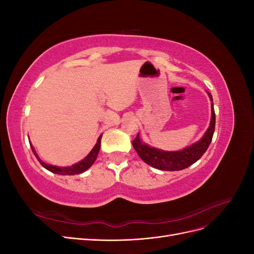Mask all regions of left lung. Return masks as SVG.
<instances>
[{
	"mask_svg": "<svg viewBox=\"0 0 254 254\" xmlns=\"http://www.w3.org/2000/svg\"><path fill=\"white\" fill-rule=\"evenodd\" d=\"M211 103V121L210 126L206 129L201 139L190 146L176 151H166L156 147H151L148 144L142 142L140 134L137 133L135 139L132 141V146L137 152L139 157L148 165L158 168L161 171H181L194 164L202 157L212 141L215 130V112L213 105V97L207 92Z\"/></svg>",
	"mask_w": 254,
	"mask_h": 254,
	"instance_id": "1",
	"label": "left lung"
}]
</instances>
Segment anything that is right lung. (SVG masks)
Returning <instances> with one entry per match:
<instances>
[{
  "label": "right lung",
  "mask_w": 254,
  "mask_h": 254,
  "mask_svg": "<svg viewBox=\"0 0 254 254\" xmlns=\"http://www.w3.org/2000/svg\"><path fill=\"white\" fill-rule=\"evenodd\" d=\"M102 135L101 134L98 136L97 139V142L96 144L94 145V147L92 148V150L89 152V155L83 158L81 161H79V162L75 163L71 166H56V165H52V164H48L43 162V161L39 158V156L37 155V152L34 148V146L32 145V143L29 142L30 144V147H32V150L34 152V155L36 156V158L38 159V161H39L40 164L44 167L47 168L48 171L54 173V174H58V175H78V174H81L83 172H86L88 168H90L92 166V164H93L95 162V160L97 158V155H98V151H99V148H101V140H102Z\"/></svg>",
  "instance_id": "1"
}]
</instances>
